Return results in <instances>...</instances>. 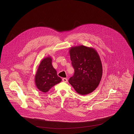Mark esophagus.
I'll use <instances>...</instances> for the list:
<instances>
[{
    "label": "esophagus",
    "instance_id": "34e87169",
    "mask_svg": "<svg viewBox=\"0 0 134 134\" xmlns=\"http://www.w3.org/2000/svg\"><path fill=\"white\" fill-rule=\"evenodd\" d=\"M62 80H63V82H68V79H66V78H63Z\"/></svg>",
    "mask_w": 134,
    "mask_h": 134
}]
</instances>
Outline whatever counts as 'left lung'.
I'll return each instance as SVG.
<instances>
[{"label": "left lung", "instance_id": "left-lung-1", "mask_svg": "<svg viewBox=\"0 0 134 134\" xmlns=\"http://www.w3.org/2000/svg\"><path fill=\"white\" fill-rule=\"evenodd\" d=\"M69 52L75 72L68 82L79 94L91 93L97 88L102 77L99 55L93 48L82 45L72 47Z\"/></svg>", "mask_w": 134, "mask_h": 134}]
</instances>
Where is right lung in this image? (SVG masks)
<instances>
[{
  "instance_id": "right-lung-1",
  "label": "right lung",
  "mask_w": 134,
  "mask_h": 134,
  "mask_svg": "<svg viewBox=\"0 0 134 134\" xmlns=\"http://www.w3.org/2000/svg\"><path fill=\"white\" fill-rule=\"evenodd\" d=\"M50 57L44 58L40 63L35 76V83L37 88L43 92H47L62 79L57 76V72L52 65Z\"/></svg>"
}]
</instances>
